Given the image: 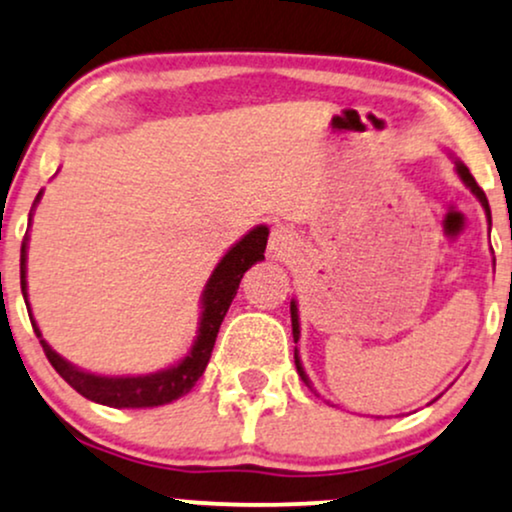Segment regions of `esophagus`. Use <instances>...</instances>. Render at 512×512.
I'll return each instance as SVG.
<instances>
[{
    "label": "esophagus",
    "instance_id": "esophagus-1",
    "mask_svg": "<svg viewBox=\"0 0 512 512\" xmlns=\"http://www.w3.org/2000/svg\"><path fill=\"white\" fill-rule=\"evenodd\" d=\"M294 246H297V237H294V232L287 230V227H275V230L270 232L268 249L275 258L290 256V251L294 249Z\"/></svg>",
    "mask_w": 512,
    "mask_h": 512
}]
</instances>
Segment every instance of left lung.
Instances as JSON below:
<instances>
[{"instance_id": "obj_1", "label": "left lung", "mask_w": 512, "mask_h": 512, "mask_svg": "<svg viewBox=\"0 0 512 512\" xmlns=\"http://www.w3.org/2000/svg\"><path fill=\"white\" fill-rule=\"evenodd\" d=\"M455 170H458L460 179H462V182H465L467 189H470L472 194L479 198V203H482V206H484L486 218H489V222H491V208H489V201H486V194L482 191V186L477 184V179L472 177V172L467 170V167L462 165L460 160H455ZM290 314H292V335H294V342H297L299 340V314H297V302H294V299H292V304H290ZM294 364H297V374L302 376V381L311 388V381H309V376H306V371H304V366H302V359H299V352L297 350H294Z\"/></svg>"}]
</instances>
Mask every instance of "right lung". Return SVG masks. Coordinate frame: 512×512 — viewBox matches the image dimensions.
<instances>
[{
	"label": "right lung",
	"mask_w": 512,
	"mask_h": 512,
	"mask_svg": "<svg viewBox=\"0 0 512 512\" xmlns=\"http://www.w3.org/2000/svg\"><path fill=\"white\" fill-rule=\"evenodd\" d=\"M42 191L35 196L33 208H30V220H33V210L38 206ZM268 244V227L258 225L249 234H244L237 244L222 256V261L215 266L213 275H210L206 282V290H203L201 297V323H198V335L191 345V350L182 362H177L170 369L155 371V374L146 376H98L88 374V371L78 369V366L69 364L66 359L59 357L57 352L42 340V333L38 323L33 321V314H30V323H33L35 335L40 338L42 350H45V357L50 359L59 376L69 383L76 393H81L83 398L100 402V405L107 407H158L167 405V402L182 398V395L189 393L191 388L196 386L198 378L206 371L210 352H213L215 338H218V330L222 326V318H225L227 309H230L234 294L239 290V282H242L244 273L254 263L263 261V251H266ZM26 249H28V232L23 237L21 244V292L23 299L28 304V282H26Z\"/></svg>",
	"instance_id": "right-lung-1"
}]
</instances>
